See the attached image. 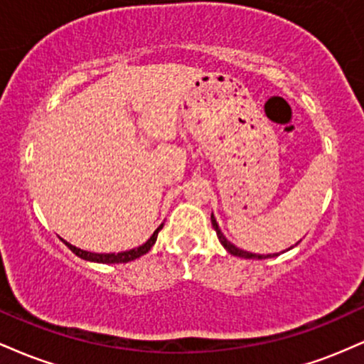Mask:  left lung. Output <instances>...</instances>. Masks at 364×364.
Instances as JSON below:
<instances>
[{"instance_id": "8db88e82", "label": "left lung", "mask_w": 364, "mask_h": 364, "mask_svg": "<svg viewBox=\"0 0 364 364\" xmlns=\"http://www.w3.org/2000/svg\"><path fill=\"white\" fill-rule=\"evenodd\" d=\"M210 220H212V228L215 229V232H217V237H219V241H220V245L224 246L225 250H228L229 253L231 255H235V257H241V258H258V260H262V258H272V257H277V253H274V255H257V253H250V252H245V250H240L237 248V246H235L231 243V241H228L225 240V236L223 235V232H220V229H219V224H217V220H215V217H214V214L210 215ZM298 245V243H296ZM292 248V246H291ZM289 248V250H291Z\"/></svg>"}]
</instances>
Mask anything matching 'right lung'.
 Wrapping results in <instances>:
<instances>
[{
  "instance_id": "obj_1",
  "label": "right lung",
  "mask_w": 364,
  "mask_h": 364,
  "mask_svg": "<svg viewBox=\"0 0 364 364\" xmlns=\"http://www.w3.org/2000/svg\"><path fill=\"white\" fill-rule=\"evenodd\" d=\"M162 225H164V224L159 225L156 231H154V235L150 236L149 240L145 241L144 245L139 246V248H133V250H128V252H121V253H92V252H85V250L77 248V246L70 245L68 241H65V240H61V241H63V243H65L66 246H68V248L72 250V252H73L75 255H77V257H80V258H83V260H87V262H97V263H127V262L135 260V258H140L141 255L149 253V250L152 248L154 245H156L157 235H159V231H161V229H162Z\"/></svg>"
}]
</instances>
